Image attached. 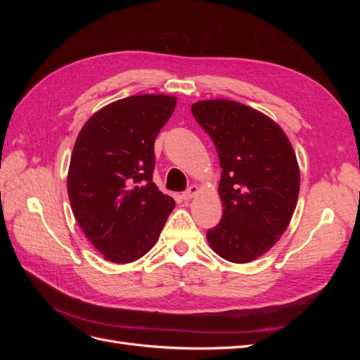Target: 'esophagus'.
<instances>
[{
	"instance_id": "1",
	"label": "esophagus",
	"mask_w": 360,
	"mask_h": 360,
	"mask_svg": "<svg viewBox=\"0 0 360 360\" xmlns=\"http://www.w3.org/2000/svg\"><path fill=\"white\" fill-rule=\"evenodd\" d=\"M198 186H197V184H192V186H189L188 188V191H184L183 193H181V198L184 200V201H189V200H192L193 197H195V195H197L198 193Z\"/></svg>"
}]
</instances>
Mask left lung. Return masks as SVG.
Segmentation results:
<instances>
[{
    "label": "left lung",
    "mask_w": 360,
    "mask_h": 360,
    "mask_svg": "<svg viewBox=\"0 0 360 360\" xmlns=\"http://www.w3.org/2000/svg\"><path fill=\"white\" fill-rule=\"evenodd\" d=\"M191 111L210 135L222 168V219L207 240L226 261L249 263L266 254L291 221L300 189L296 153L274 120L243 103L201 101Z\"/></svg>",
    "instance_id": "left-lung-1"
}]
</instances>
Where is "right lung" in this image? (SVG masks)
Wrapping results in <instances>:
<instances>
[{
	"mask_svg": "<svg viewBox=\"0 0 360 360\" xmlns=\"http://www.w3.org/2000/svg\"><path fill=\"white\" fill-rule=\"evenodd\" d=\"M177 99L139 94L90 117L68 174L73 214L105 259L126 264L155 246L176 201L153 183L155 139Z\"/></svg>",
	"mask_w": 360,
	"mask_h": 360,
	"instance_id": "1",
	"label": "right lung"
}]
</instances>
